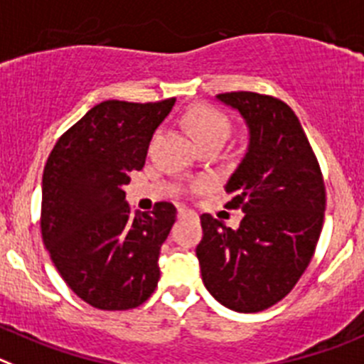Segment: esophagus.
<instances>
[{
	"mask_svg": "<svg viewBox=\"0 0 364 364\" xmlns=\"http://www.w3.org/2000/svg\"><path fill=\"white\" fill-rule=\"evenodd\" d=\"M178 215L181 217V219H185V217H196V212H193V210H188V208H179Z\"/></svg>",
	"mask_w": 364,
	"mask_h": 364,
	"instance_id": "1",
	"label": "esophagus"
}]
</instances>
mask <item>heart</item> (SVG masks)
Returning <instances> with one entry per match:
<instances>
[{"label":"heart","mask_w":364,"mask_h":364,"mask_svg":"<svg viewBox=\"0 0 364 364\" xmlns=\"http://www.w3.org/2000/svg\"><path fill=\"white\" fill-rule=\"evenodd\" d=\"M185 124L198 141L208 138H226L230 127L228 118L206 104L192 105L185 113Z\"/></svg>","instance_id":"1"}]
</instances>
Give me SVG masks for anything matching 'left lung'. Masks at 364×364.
<instances>
[{
  "label": "left lung",
  "mask_w": 364,
  "mask_h": 364,
  "mask_svg": "<svg viewBox=\"0 0 364 364\" xmlns=\"http://www.w3.org/2000/svg\"><path fill=\"white\" fill-rule=\"evenodd\" d=\"M239 111L250 140L230 176L228 208L237 230L201 215L196 247L205 287L224 307L259 312L291 293L307 269L323 228L325 183L300 120L285 102L251 91L217 95Z\"/></svg>",
  "instance_id": "left-lung-1"
}]
</instances>
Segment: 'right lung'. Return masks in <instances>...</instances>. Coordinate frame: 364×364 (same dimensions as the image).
<instances>
[{
	"mask_svg": "<svg viewBox=\"0 0 364 364\" xmlns=\"http://www.w3.org/2000/svg\"><path fill=\"white\" fill-rule=\"evenodd\" d=\"M174 104L100 102L60 136L44 166L43 242L68 287L95 309H134L158 285L176 208L161 201L131 215L124 186L144 168L152 134Z\"/></svg>",
	"mask_w": 364,
	"mask_h": 364,
	"instance_id": "obj_1",
	"label": "right lung"
}]
</instances>
